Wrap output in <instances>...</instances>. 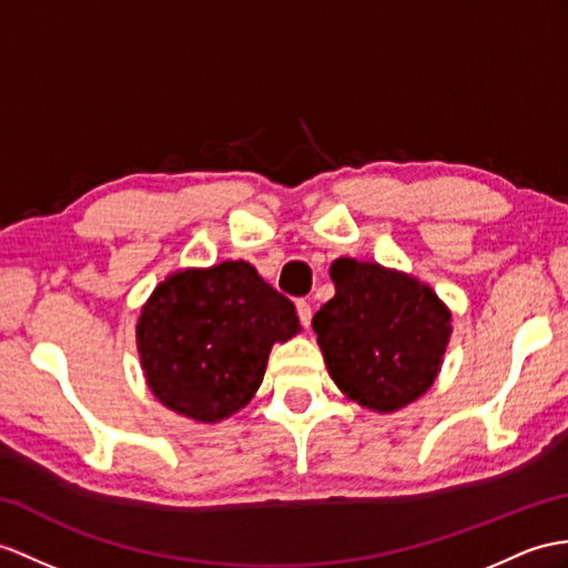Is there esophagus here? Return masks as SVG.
<instances>
[{
    "label": "esophagus",
    "mask_w": 568,
    "mask_h": 568,
    "mask_svg": "<svg viewBox=\"0 0 568 568\" xmlns=\"http://www.w3.org/2000/svg\"><path fill=\"white\" fill-rule=\"evenodd\" d=\"M296 311H298L301 323L306 325V327H311V317H313V308H311V303H308V301H303V298H298V301H296Z\"/></svg>",
    "instance_id": "obj_1"
}]
</instances>
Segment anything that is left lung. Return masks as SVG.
Masks as SVG:
<instances>
[{
  "label": "left lung",
  "instance_id": "obj_1",
  "mask_svg": "<svg viewBox=\"0 0 568 568\" xmlns=\"http://www.w3.org/2000/svg\"><path fill=\"white\" fill-rule=\"evenodd\" d=\"M335 296L313 315L329 378L352 403L393 414L432 388L444 366L453 313L432 286L378 262L339 257Z\"/></svg>",
  "mask_w": 568,
  "mask_h": 568
}]
</instances>
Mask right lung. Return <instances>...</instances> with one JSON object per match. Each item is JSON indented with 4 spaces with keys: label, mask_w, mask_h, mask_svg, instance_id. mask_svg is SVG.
Masks as SVG:
<instances>
[{
    "label": "right lung",
    "mask_w": 568,
    "mask_h": 568,
    "mask_svg": "<svg viewBox=\"0 0 568 568\" xmlns=\"http://www.w3.org/2000/svg\"><path fill=\"white\" fill-rule=\"evenodd\" d=\"M296 332L294 303L251 262L226 260L165 276L136 321V352L163 407L219 424L251 403L272 347Z\"/></svg>",
    "instance_id": "obj_1"
}]
</instances>
